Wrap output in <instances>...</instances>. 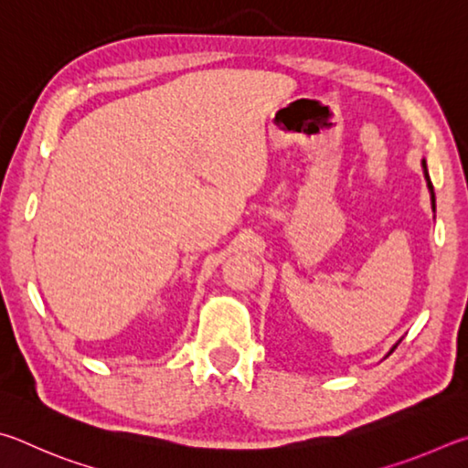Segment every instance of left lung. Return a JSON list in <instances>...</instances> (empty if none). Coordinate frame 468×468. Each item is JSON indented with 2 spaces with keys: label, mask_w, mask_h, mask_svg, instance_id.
Masks as SVG:
<instances>
[{
  "label": "left lung",
  "mask_w": 468,
  "mask_h": 468,
  "mask_svg": "<svg viewBox=\"0 0 468 468\" xmlns=\"http://www.w3.org/2000/svg\"><path fill=\"white\" fill-rule=\"evenodd\" d=\"M421 168H423V176H425V183H428V188H430V199H431V211H436V193H433V185H431V178H430V172H428V164H425V160H421ZM400 343V341H399ZM399 343H395L392 346V349L388 351V354H392V351L397 349Z\"/></svg>",
  "instance_id": "obj_1"
}]
</instances>
